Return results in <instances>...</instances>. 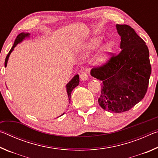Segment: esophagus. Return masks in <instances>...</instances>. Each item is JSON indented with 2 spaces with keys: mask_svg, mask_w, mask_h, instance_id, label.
Segmentation results:
<instances>
[{
  "mask_svg": "<svg viewBox=\"0 0 158 158\" xmlns=\"http://www.w3.org/2000/svg\"><path fill=\"white\" fill-rule=\"evenodd\" d=\"M80 79H81V81H85L89 79V76H88V74L86 73H82L81 75H80Z\"/></svg>",
  "mask_w": 158,
  "mask_h": 158,
  "instance_id": "1",
  "label": "esophagus"
}]
</instances>
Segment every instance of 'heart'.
I'll use <instances>...</instances> for the list:
<instances>
[{
  "label": "heart",
  "instance_id": "b5f03b06",
  "mask_svg": "<svg viewBox=\"0 0 158 158\" xmlns=\"http://www.w3.org/2000/svg\"><path fill=\"white\" fill-rule=\"evenodd\" d=\"M101 43V40L98 38H95L90 40V41L86 42L83 47V54L85 56H88L91 54L93 52L98 49ZM114 46L111 42L106 44L99 53V54L96 57V63L98 64H103L106 63L109 59L111 52H113Z\"/></svg>",
  "mask_w": 158,
  "mask_h": 158
}]
</instances>
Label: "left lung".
<instances>
[{"label": "left lung", "mask_w": 158, "mask_h": 158, "mask_svg": "<svg viewBox=\"0 0 158 158\" xmlns=\"http://www.w3.org/2000/svg\"><path fill=\"white\" fill-rule=\"evenodd\" d=\"M121 51L103 65L95 67L91 76L102 81L98 103L105 110L129 111L144 98L148 89L151 66L149 51L142 39L128 25L116 24Z\"/></svg>", "instance_id": "obj_1"}]
</instances>
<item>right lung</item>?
I'll use <instances>...</instances> for the list:
<instances>
[{"label":"right lung","instance_id":"right-lung-1","mask_svg":"<svg viewBox=\"0 0 158 158\" xmlns=\"http://www.w3.org/2000/svg\"><path fill=\"white\" fill-rule=\"evenodd\" d=\"M29 35H30V34H29V33H21L19 35H18L17 38H16V40H15L14 44H13L12 47L11 48V49H10V51L9 52L8 54L7 55L6 58H5V68H6V66H7V61H8V58H9L10 53H12L13 50H14V48L16 46H17V45L19 43H20V42H22L23 40L26 38V37H28ZM79 74H77V75L74 76L73 78L69 81L68 84H67L66 90H67V93H68L69 100V99L71 98V93H72V91H73V90L74 89V88L77 87V85H79ZM69 102H70V100H69ZM63 114H64V113L62 115H63ZM62 115H61V116H62Z\"/></svg>","mask_w":158,"mask_h":158}]
</instances>
